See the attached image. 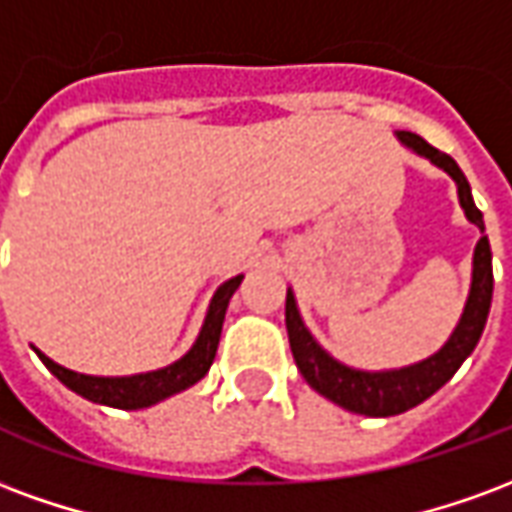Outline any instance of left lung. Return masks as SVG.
<instances>
[{
  "instance_id": "8db88e82",
  "label": "left lung",
  "mask_w": 512,
  "mask_h": 512,
  "mask_svg": "<svg viewBox=\"0 0 512 512\" xmlns=\"http://www.w3.org/2000/svg\"><path fill=\"white\" fill-rule=\"evenodd\" d=\"M397 136L411 150H417L419 156L430 158L436 167L452 175V180L458 183V197H461V208L466 211V219L477 224L480 233H485L483 213L474 205L469 180L461 172V167L455 164V158L436 150L422 136L411 134V131H400ZM491 296H494V268H491V246H488V238L483 235L477 241V249H474L472 290H469L466 310H463L461 323L455 326V332H452V337L439 354H433L419 365L389 370V373L351 370V367L340 365L337 359H332L321 345L312 340V334L301 323L293 293L288 290L285 326H288L290 351H293V359H296L301 376L307 378V384L315 392H321L323 397H329L332 403L348 408L354 414H365V417H395V414H403L408 408L419 406L422 400H428L433 392H439L441 386L455 376V370L463 365L466 356L472 354L480 334H483L488 310H491Z\"/></svg>"
}]
</instances>
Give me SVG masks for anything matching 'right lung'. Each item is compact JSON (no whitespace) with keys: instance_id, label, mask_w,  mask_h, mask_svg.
<instances>
[{"instance_id":"1","label":"right lung","mask_w":512,"mask_h":512,"mask_svg":"<svg viewBox=\"0 0 512 512\" xmlns=\"http://www.w3.org/2000/svg\"><path fill=\"white\" fill-rule=\"evenodd\" d=\"M241 279L244 277L227 279L222 288L216 290V296H213L211 301V310H208V318L202 323V332L200 337H197L194 348H191L183 359H178L175 365L164 367V370L128 378H98L65 370V367H60L57 362H51L49 356H43L40 351L38 356L43 359V365L49 367L51 373L60 378L62 384L68 386V389H73L76 395L93 400V403H101V406L112 408H126V411L153 406V403L164 400V397L189 389L191 384H197V381L211 370L213 356H216V348H219V337H222L224 312H227V304H230L233 293L238 290V285H241Z\"/></svg>"}]
</instances>
